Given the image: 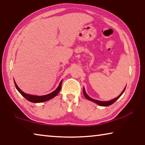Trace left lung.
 Wrapping results in <instances>:
<instances>
[{
	"label": "left lung",
	"instance_id": "obj_1",
	"mask_svg": "<svg viewBox=\"0 0 145 145\" xmlns=\"http://www.w3.org/2000/svg\"><path fill=\"white\" fill-rule=\"evenodd\" d=\"M125 89H125H123V91L121 92V94H120L118 97H116V99H112V100H110V101H106V102L99 101V100H97L93 99H91V98H90V97H89V96H88V95L86 94V93L84 88V89H83V93H84V97H86V99L89 100H91V101H92V102H94L95 103H96V104H99V105H101V106H109V105H111V104H113L114 102H116V100H117L121 96V95L123 94V93Z\"/></svg>",
	"mask_w": 145,
	"mask_h": 145
}]
</instances>
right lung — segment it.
I'll use <instances>...</instances> for the list:
<instances>
[{
    "mask_svg": "<svg viewBox=\"0 0 145 145\" xmlns=\"http://www.w3.org/2000/svg\"><path fill=\"white\" fill-rule=\"evenodd\" d=\"M14 85H15L16 88L17 89V90L18 91L20 92V93L22 95V96L25 98V99L29 100V101H30L31 102H33V103H40V102H46L47 101V100H50L51 99H52L56 96H57V94L59 93V92L61 90V84H62V80H61L59 85L58 88L56 89L54 91L52 92L50 94H48V95H43V96H35V95H29V94H26L24 92H23L22 91L20 88L18 87V86L16 84L15 81L14 80Z\"/></svg>",
    "mask_w": 145,
    "mask_h": 145,
    "instance_id": "obj_1",
    "label": "right lung"
}]
</instances>
